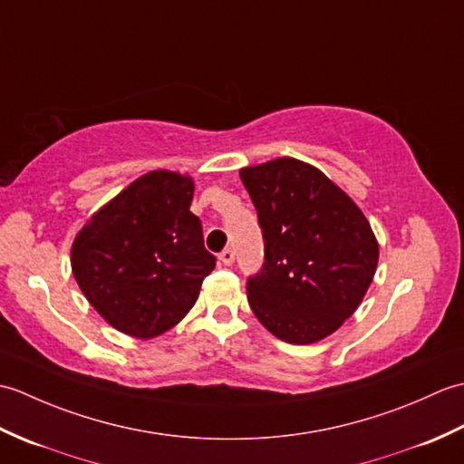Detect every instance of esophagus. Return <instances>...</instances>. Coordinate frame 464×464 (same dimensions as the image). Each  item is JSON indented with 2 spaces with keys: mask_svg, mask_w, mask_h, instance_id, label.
<instances>
[{
  "mask_svg": "<svg viewBox=\"0 0 464 464\" xmlns=\"http://www.w3.org/2000/svg\"><path fill=\"white\" fill-rule=\"evenodd\" d=\"M219 259H221L223 265H231L235 261V251L231 247H225L219 255Z\"/></svg>",
  "mask_w": 464,
  "mask_h": 464,
  "instance_id": "34e87169",
  "label": "esophagus"
}]
</instances>
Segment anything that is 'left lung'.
Segmentation results:
<instances>
[{
  "instance_id": "8db88e82",
  "label": "left lung",
  "mask_w": 464,
  "mask_h": 464,
  "mask_svg": "<svg viewBox=\"0 0 464 464\" xmlns=\"http://www.w3.org/2000/svg\"><path fill=\"white\" fill-rule=\"evenodd\" d=\"M265 261L247 279L255 317L281 341L309 344L357 311L379 245L367 217L317 167L293 157L245 167Z\"/></svg>"
}]
</instances>
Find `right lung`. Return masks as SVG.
Segmentation results:
<instances>
[{
  "label": "right lung",
  "mask_w": 464,
  "mask_h": 464,
  "mask_svg": "<svg viewBox=\"0 0 464 464\" xmlns=\"http://www.w3.org/2000/svg\"><path fill=\"white\" fill-rule=\"evenodd\" d=\"M193 181L151 171L103 205L72 247L73 277L102 317L125 334L151 339L179 323L215 267Z\"/></svg>",
  "instance_id": "right-lung-1"
}]
</instances>
